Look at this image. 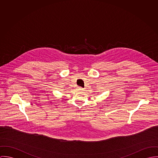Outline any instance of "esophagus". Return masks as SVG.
I'll use <instances>...</instances> for the list:
<instances>
[{
	"instance_id": "obj_1",
	"label": "esophagus",
	"mask_w": 158,
	"mask_h": 158,
	"mask_svg": "<svg viewBox=\"0 0 158 158\" xmlns=\"http://www.w3.org/2000/svg\"><path fill=\"white\" fill-rule=\"evenodd\" d=\"M77 89L79 91H82V90H84V88H82L81 87H77Z\"/></svg>"
}]
</instances>
